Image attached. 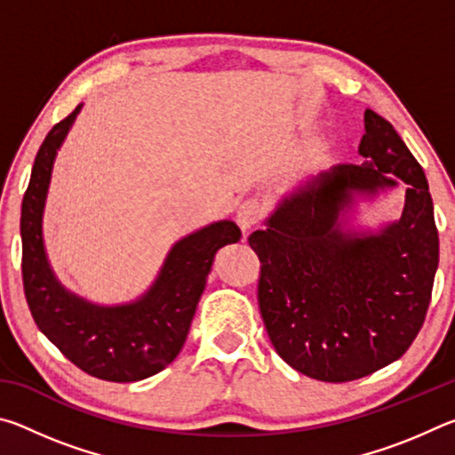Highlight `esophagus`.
<instances>
[{
  "instance_id": "esophagus-1",
  "label": "esophagus",
  "mask_w": 455,
  "mask_h": 455,
  "mask_svg": "<svg viewBox=\"0 0 455 455\" xmlns=\"http://www.w3.org/2000/svg\"><path fill=\"white\" fill-rule=\"evenodd\" d=\"M263 212L265 206L260 204L257 198H246L236 211V225L241 227L243 233H249V230L255 228L260 219H263Z\"/></svg>"
}]
</instances>
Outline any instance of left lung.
Returning <instances> with one entry per match:
<instances>
[{
    "instance_id": "1",
    "label": "left lung",
    "mask_w": 455,
    "mask_h": 455,
    "mask_svg": "<svg viewBox=\"0 0 455 455\" xmlns=\"http://www.w3.org/2000/svg\"><path fill=\"white\" fill-rule=\"evenodd\" d=\"M363 164H339L284 198L249 236L260 260L259 309L275 351L299 373L343 383L394 363L426 321L440 236L427 179L373 110ZM408 184L403 219L377 235L343 231L352 195Z\"/></svg>"
}]
</instances>
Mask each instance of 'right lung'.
I'll return each mask as SVG.
<instances>
[{"label": "right lung", "instance_id": "obj_1", "mask_svg": "<svg viewBox=\"0 0 455 455\" xmlns=\"http://www.w3.org/2000/svg\"><path fill=\"white\" fill-rule=\"evenodd\" d=\"M80 106L53 126L37 150L21 203V279L37 329L92 377L114 383L146 379L172 363L187 341L217 251L241 241V228L220 220L172 246L156 283L136 303L96 307L70 295L48 267L42 212L56 150Z\"/></svg>", "mask_w": 455, "mask_h": 455}]
</instances>
